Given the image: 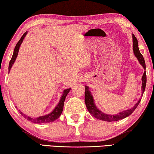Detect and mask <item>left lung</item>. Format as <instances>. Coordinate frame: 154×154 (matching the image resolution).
<instances>
[{"label": "left lung", "mask_w": 154, "mask_h": 154, "mask_svg": "<svg viewBox=\"0 0 154 154\" xmlns=\"http://www.w3.org/2000/svg\"><path fill=\"white\" fill-rule=\"evenodd\" d=\"M132 38H133V50L134 55L136 56V57L138 58L139 63H140V65L143 66L144 69H146V65L145 59H144L143 55L140 52L138 49V40L136 37H135L134 34H132ZM142 96L143 95L144 91L145 90V87H146V72H144V74L143 77H142ZM85 102L86 107L88 109L89 112L94 117L96 118L97 119L101 120H105V121L107 122H112V121H118L119 120H122L123 118L129 116V115H131L132 113L134 112V111L136 109V107H138V105L140 103L141 100V98L139 99L136 105H135L133 107L129 109L122 111V112L118 113V114L115 115H110L107 114V113H104L102 112L101 111L98 109L95 105L94 101L93 96L91 94V91L89 90V87L87 86H85Z\"/></svg>", "instance_id": "obj_1"}]
</instances>
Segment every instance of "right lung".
<instances>
[{
  "instance_id": "obj_1",
  "label": "right lung",
  "mask_w": 154,
  "mask_h": 154,
  "mask_svg": "<svg viewBox=\"0 0 154 154\" xmlns=\"http://www.w3.org/2000/svg\"><path fill=\"white\" fill-rule=\"evenodd\" d=\"M27 32H26L25 34L23 35L22 37H21L20 39L19 40V41H18L17 42V44H16L15 48H14L13 56H12V57H11L10 62H9V72L10 71L11 67H12L13 64L14 63V62H15L16 58L18 56V51H19L20 45L23 42V39H24V38L25 37L26 35H27ZM70 89H71L69 88V89H65V90L63 91V94L62 95V96H61L60 100V101H59V103L57 105V106H56L55 109H54L50 113H49V114L45 115V116H40V117L35 118H32L29 116H26L24 113H23L20 112V113L22 116H24L25 118H27V120H29V121L32 122H34V123L41 124V123H45V122H53V121H54V120H56V119H58V118L60 117L61 113H62L63 109V106H64V102H65L66 96H67V94L69 92Z\"/></svg>"
}]
</instances>
